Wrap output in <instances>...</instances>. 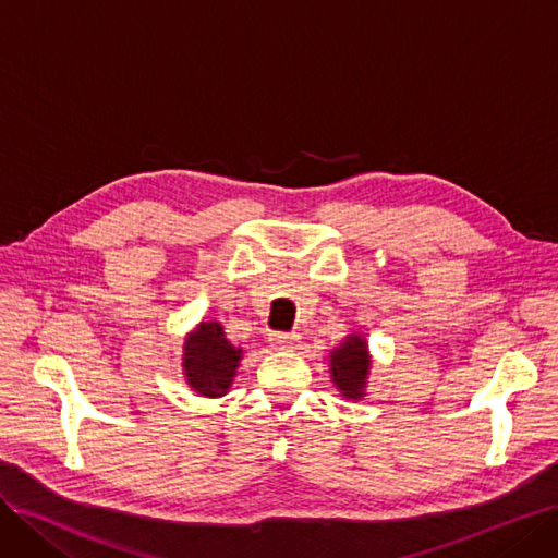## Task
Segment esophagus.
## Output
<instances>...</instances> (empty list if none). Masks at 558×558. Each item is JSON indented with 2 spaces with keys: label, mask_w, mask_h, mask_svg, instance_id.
Returning a JSON list of instances; mask_svg holds the SVG:
<instances>
[{
  "label": "esophagus",
  "mask_w": 558,
  "mask_h": 558,
  "mask_svg": "<svg viewBox=\"0 0 558 558\" xmlns=\"http://www.w3.org/2000/svg\"><path fill=\"white\" fill-rule=\"evenodd\" d=\"M268 342L276 349H294L299 344V333H271Z\"/></svg>",
  "instance_id": "34e87169"
}]
</instances>
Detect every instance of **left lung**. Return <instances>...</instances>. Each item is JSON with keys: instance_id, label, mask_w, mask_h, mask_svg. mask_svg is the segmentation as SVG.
Masks as SVG:
<instances>
[{"instance_id": "8db88e82", "label": "left lung", "mask_w": 558, "mask_h": 558, "mask_svg": "<svg viewBox=\"0 0 558 558\" xmlns=\"http://www.w3.org/2000/svg\"><path fill=\"white\" fill-rule=\"evenodd\" d=\"M369 369L367 344L361 336H349L331 354V373L336 386L347 398H361Z\"/></svg>"}]
</instances>
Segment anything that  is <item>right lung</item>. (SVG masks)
<instances>
[{"label":"right lung","instance_id":"1","mask_svg":"<svg viewBox=\"0 0 558 558\" xmlns=\"http://www.w3.org/2000/svg\"><path fill=\"white\" fill-rule=\"evenodd\" d=\"M239 361L241 349L230 344L216 322L202 324L183 347L185 377L191 388L206 398H220L230 390Z\"/></svg>","mask_w":558,"mask_h":558}]
</instances>
